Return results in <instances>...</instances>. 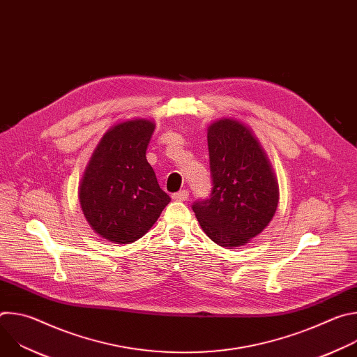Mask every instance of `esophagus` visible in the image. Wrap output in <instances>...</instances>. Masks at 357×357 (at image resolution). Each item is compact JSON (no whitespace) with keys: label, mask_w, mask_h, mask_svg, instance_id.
<instances>
[{"label":"esophagus","mask_w":357,"mask_h":357,"mask_svg":"<svg viewBox=\"0 0 357 357\" xmlns=\"http://www.w3.org/2000/svg\"><path fill=\"white\" fill-rule=\"evenodd\" d=\"M188 197H189V192L188 190H181V192H178V193H174L172 195V199L174 200H188Z\"/></svg>","instance_id":"esophagus-1"}]
</instances>
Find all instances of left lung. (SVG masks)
<instances>
[{
    "label": "left lung",
    "mask_w": 357,
    "mask_h": 357,
    "mask_svg": "<svg viewBox=\"0 0 357 357\" xmlns=\"http://www.w3.org/2000/svg\"><path fill=\"white\" fill-rule=\"evenodd\" d=\"M213 189L193 203L196 219L216 244L230 248L248 243L273 220L280 200L278 181L251 128L223 117L208 127Z\"/></svg>",
    "instance_id": "8db88e82"
}]
</instances>
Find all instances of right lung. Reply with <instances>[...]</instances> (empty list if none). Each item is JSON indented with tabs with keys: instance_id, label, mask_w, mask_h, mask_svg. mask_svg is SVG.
I'll return each mask as SVG.
<instances>
[{
	"instance_id": "add662e5",
	"label": "right lung",
	"mask_w": 357,
	"mask_h": 357,
	"mask_svg": "<svg viewBox=\"0 0 357 357\" xmlns=\"http://www.w3.org/2000/svg\"><path fill=\"white\" fill-rule=\"evenodd\" d=\"M154 128L148 119L120 121L93 151L79 185V202L101 238L116 244L137 241L171 202L145 157Z\"/></svg>"
}]
</instances>
